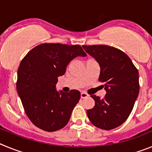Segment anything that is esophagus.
<instances>
[{"label": "esophagus", "mask_w": 152, "mask_h": 152, "mask_svg": "<svg viewBox=\"0 0 152 152\" xmlns=\"http://www.w3.org/2000/svg\"><path fill=\"white\" fill-rule=\"evenodd\" d=\"M88 96H89V95L85 92H81V94H80V97L81 98H86L88 97Z\"/></svg>", "instance_id": "1"}]
</instances>
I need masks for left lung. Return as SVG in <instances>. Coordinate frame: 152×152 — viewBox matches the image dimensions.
<instances>
[{"mask_svg":"<svg viewBox=\"0 0 152 152\" xmlns=\"http://www.w3.org/2000/svg\"><path fill=\"white\" fill-rule=\"evenodd\" d=\"M100 67L99 80L107 91L103 99L91 95L94 108L88 110L90 121L104 130L115 129L131 113L139 93V72L123 51L105 45H83Z\"/></svg>","mask_w":152,"mask_h":152,"instance_id":"8db88e82","label":"left lung"}]
</instances>
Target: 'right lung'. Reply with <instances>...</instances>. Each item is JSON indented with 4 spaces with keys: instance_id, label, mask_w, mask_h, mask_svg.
Wrapping results in <instances>:
<instances>
[{
    "instance_id": "right-lung-1",
    "label": "right lung",
    "mask_w": 152,
    "mask_h": 152,
    "mask_svg": "<svg viewBox=\"0 0 152 152\" xmlns=\"http://www.w3.org/2000/svg\"><path fill=\"white\" fill-rule=\"evenodd\" d=\"M86 56L79 45L43 43L23 58L17 71V90L28 118L38 128L55 132L68 123L80 94L77 90L58 92V77L65 73L72 59Z\"/></svg>"
}]
</instances>
